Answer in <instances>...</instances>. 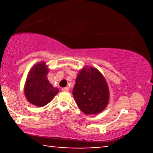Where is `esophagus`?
Returning <instances> with one entry per match:
<instances>
[{
    "label": "esophagus",
    "mask_w": 153,
    "mask_h": 153,
    "mask_svg": "<svg viewBox=\"0 0 153 153\" xmlns=\"http://www.w3.org/2000/svg\"><path fill=\"white\" fill-rule=\"evenodd\" d=\"M62 91H64V92H68V91H69V88H68V87L62 88Z\"/></svg>",
    "instance_id": "esophagus-1"
}]
</instances>
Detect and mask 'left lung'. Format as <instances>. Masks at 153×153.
Segmentation results:
<instances>
[{"instance_id":"obj_1","label":"left lung","mask_w":153,"mask_h":153,"mask_svg":"<svg viewBox=\"0 0 153 153\" xmlns=\"http://www.w3.org/2000/svg\"><path fill=\"white\" fill-rule=\"evenodd\" d=\"M73 95L85 114H97L106 108L109 89L104 76L94 67H83L77 75Z\"/></svg>"}]
</instances>
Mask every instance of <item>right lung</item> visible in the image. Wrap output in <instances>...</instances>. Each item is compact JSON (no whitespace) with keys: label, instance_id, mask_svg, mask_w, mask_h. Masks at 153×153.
<instances>
[{"label":"right lung","instance_id":"obj_1","mask_svg":"<svg viewBox=\"0 0 153 153\" xmlns=\"http://www.w3.org/2000/svg\"><path fill=\"white\" fill-rule=\"evenodd\" d=\"M50 69L46 62L36 63L29 72L24 85V94L26 100L34 106H46L59 92L47 79Z\"/></svg>","mask_w":153,"mask_h":153}]
</instances>
